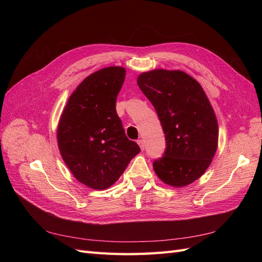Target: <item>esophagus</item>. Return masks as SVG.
I'll list each match as a JSON object with an SVG mask.
<instances>
[{"label":"esophagus","instance_id":"1","mask_svg":"<svg viewBox=\"0 0 262 262\" xmlns=\"http://www.w3.org/2000/svg\"><path fill=\"white\" fill-rule=\"evenodd\" d=\"M138 144L140 145V147H141V149L142 150H144V147H145V143H144V141L143 140H138Z\"/></svg>","mask_w":262,"mask_h":262}]
</instances>
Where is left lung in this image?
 <instances>
[{
    "label": "left lung",
    "mask_w": 262,
    "mask_h": 262,
    "mask_svg": "<svg viewBox=\"0 0 262 262\" xmlns=\"http://www.w3.org/2000/svg\"><path fill=\"white\" fill-rule=\"evenodd\" d=\"M165 134L164 156L153 168L165 184L184 187L201 177L216 152L215 114L201 85L182 71L153 70L138 77Z\"/></svg>",
    "instance_id": "8db88e82"
}]
</instances>
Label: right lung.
Segmentation results:
<instances>
[{"instance_id":"add662e5","label":"right lung","mask_w":262,"mask_h":262,"mask_svg":"<svg viewBox=\"0 0 262 262\" xmlns=\"http://www.w3.org/2000/svg\"><path fill=\"white\" fill-rule=\"evenodd\" d=\"M125 77L121 67L87 76L71 95L58 126V145L74 177L106 189L122 175L140 146L125 136L116 100Z\"/></svg>"}]
</instances>
